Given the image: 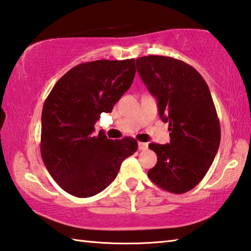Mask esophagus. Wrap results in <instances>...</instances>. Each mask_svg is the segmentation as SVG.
<instances>
[{
	"label": "esophagus",
	"mask_w": 251,
	"mask_h": 251,
	"mask_svg": "<svg viewBox=\"0 0 251 251\" xmlns=\"http://www.w3.org/2000/svg\"><path fill=\"white\" fill-rule=\"evenodd\" d=\"M147 148H148V144L147 143H142V142L138 143V150L145 151V150H147Z\"/></svg>",
	"instance_id": "esophagus-1"
}]
</instances>
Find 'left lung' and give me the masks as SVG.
Wrapping results in <instances>:
<instances>
[{
	"label": "left lung",
	"mask_w": 251,
	"mask_h": 251,
	"mask_svg": "<svg viewBox=\"0 0 251 251\" xmlns=\"http://www.w3.org/2000/svg\"><path fill=\"white\" fill-rule=\"evenodd\" d=\"M136 67L171 131L169 144H150L157 164L148 177L167 192L184 194L202 179L218 151L220 125L210 91L202 76L179 59L148 55L136 59Z\"/></svg>",
	"instance_id": "obj_1"
}]
</instances>
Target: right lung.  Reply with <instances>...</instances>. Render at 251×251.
<instances>
[{"mask_svg":"<svg viewBox=\"0 0 251 251\" xmlns=\"http://www.w3.org/2000/svg\"><path fill=\"white\" fill-rule=\"evenodd\" d=\"M135 59L76 65L54 85L42 110L41 155L50 176L75 197L100 193L115 179L137 142L94 135L101 113H110L130 87Z\"/></svg>","mask_w":251,"mask_h":251,"instance_id":"obj_1","label":"right lung"}]
</instances>
